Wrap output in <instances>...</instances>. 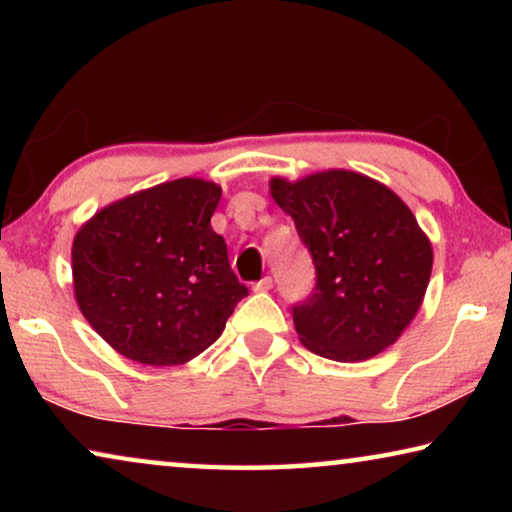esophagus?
Listing matches in <instances>:
<instances>
[{
  "instance_id": "1",
  "label": "esophagus",
  "mask_w": 512,
  "mask_h": 512,
  "mask_svg": "<svg viewBox=\"0 0 512 512\" xmlns=\"http://www.w3.org/2000/svg\"><path fill=\"white\" fill-rule=\"evenodd\" d=\"M253 289H255V291H271V289H273V277H271V275L262 277V280H259Z\"/></svg>"
}]
</instances>
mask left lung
Here are the masks:
<instances>
[{
	"instance_id": "obj_1",
	"label": "left lung",
	"mask_w": 512,
	"mask_h": 512,
	"mask_svg": "<svg viewBox=\"0 0 512 512\" xmlns=\"http://www.w3.org/2000/svg\"><path fill=\"white\" fill-rule=\"evenodd\" d=\"M316 264V289L293 307L300 343L332 361L384 352L422 307L433 248L400 196L375 178L327 169L271 178Z\"/></svg>"
}]
</instances>
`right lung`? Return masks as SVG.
<instances>
[{
	"instance_id": "1",
	"label": "right lung",
	"mask_w": 512,
	"mask_h": 512,
	"mask_svg": "<svg viewBox=\"0 0 512 512\" xmlns=\"http://www.w3.org/2000/svg\"><path fill=\"white\" fill-rule=\"evenodd\" d=\"M221 187L178 178L103 207L72 244L74 298L103 341L146 366H178L219 339L248 289L212 230Z\"/></svg>"
}]
</instances>
